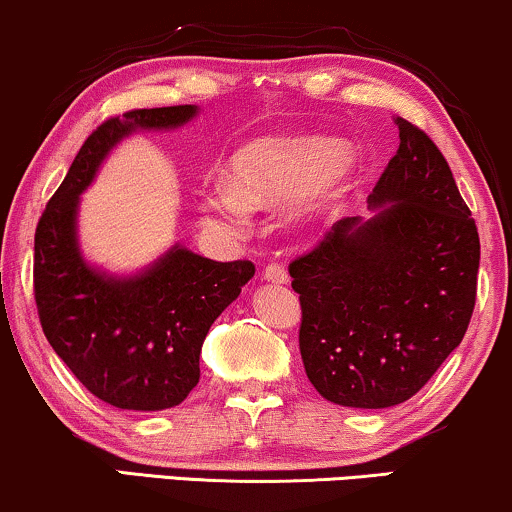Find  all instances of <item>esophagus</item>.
<instances>
[{"mask_svg": "<svg viewBox=\"0 0 512 512\" xmlns=\"http://www.w3.org/2000/svg\"><path fill=\"white\" fill-rule=\"evenodd\" d=\"M263 277L268 279V282H275V284H286L289 282V272L282 263H268L263 268Z\"/></svg>", "mask_w": 512, "mask_h": 512, "instance_id": "esophagus-1", "label": "esophagus"}]
</instances>
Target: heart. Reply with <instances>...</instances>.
I'll return each instance as SVG.
<instances>
[{"mask_svg":"<svg viewBox=\"0 0 512 512\" xmlns=\"http://www.w3.org/2000/svg\"><path fill=\"white\" fill-rule=\"evenodd\" d=\"M349 170V156L324 137H265L230 160V184H214L202 198L207 221L240 226L247 207L291 196L293 219L319 212Z\"/></svg>","mask_w":512,"mask_h":512,"instance_id":"obj_1","label":"heart"}]
</instances>
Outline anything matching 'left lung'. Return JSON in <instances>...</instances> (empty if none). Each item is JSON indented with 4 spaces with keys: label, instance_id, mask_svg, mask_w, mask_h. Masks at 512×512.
Returning a JSON list of instances; mask_svg holds the SVG:
<instances>
[{
    "label": "left lung",
    "instance_id": "1",
    "mask_svg": "<svg viewBox=\"0 0 512 512\" xmlns=\"http://www.w3.org/2000/svg\"><path fill=\"white\" fill-rule=\"evenodd\" d=\"M398 144L370 195L375 219H342L289 263L298 347L326 401H408L464 340L480 237L452 170L422 128L396 116Z\"/></svg>",
    "mask_w": 512,
    "mask_h": 512
}]
</instances>
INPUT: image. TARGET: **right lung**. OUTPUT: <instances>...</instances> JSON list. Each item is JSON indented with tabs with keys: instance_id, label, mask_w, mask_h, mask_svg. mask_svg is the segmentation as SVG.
<instances>
[{
	"instance_id": "add662e5",
	"label": "right lung",
	"mask_w": 512,
	"mask_h": 512,
	"mask_svg": "<svg viewBox=\"0 0 512 512\" xmlns=\"http://www.w3.org/2000/svg\"><path fill=\"white\" fill-rule=\"evenodd\" d=\"M191 104L132 109L90 132L34 233V303L46 340L83 387L121 410L179 405L200 380L214 319L254 277L251 261L219 263L184 247L132 279L90 270L76 247V205L102 158L135 128H174Z\"/></svg>"
}]
</instances>
